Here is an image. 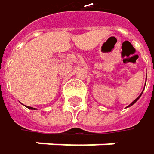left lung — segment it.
Wrapping results in <instances>:
<instances>
[{
    "mask_svg": "<svg viewBox=\"0 0 154 154\" xmlns=\"http://www.w3.org/2000/svg\"><path fill=\"white\" fill-rule=\"evenodd\" d=\"M146 79H147V78H146ZM142 92H143V91H142ZM142 92H141V94H140V95H139V96H138V97H137V98H136V99L134 100V101H133V102H132L131 104H130V105H128V106L127 107H129V106H133V105H134V104H135V103H136V102L138 101V100L140 99V97L141 96V94H142Z\"/></svg>",
    "mask_w": 154,
    "mask_h": 154,
    "instance_id": "obj_1",
    "label": "left lung"
}]
</instances>
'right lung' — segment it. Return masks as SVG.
<instances>
[{"instance_id":"add662e5","label":"right lung","mask_w":154,"mask_h":154,"mask_svg":"<svg viewBox=\"0 0 154 154\" xmlns=\"http://www.w3.org/2000/svg\"><path fill=\"white\" fill-rule=\"evenodd\" d=\"M27 108H29V109H31V110H35L36 108H34V107H31V106H27Z\"/></svg>"}]
</instances>
